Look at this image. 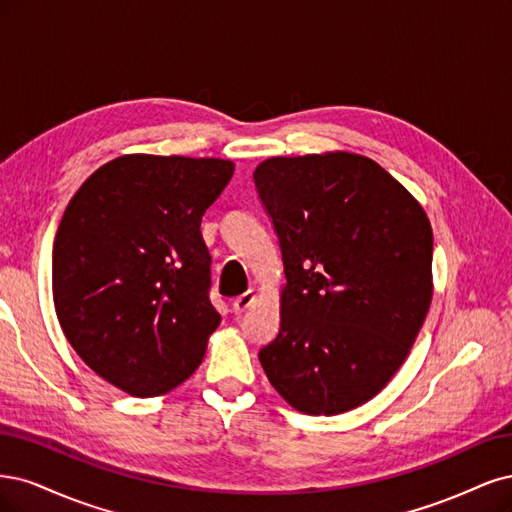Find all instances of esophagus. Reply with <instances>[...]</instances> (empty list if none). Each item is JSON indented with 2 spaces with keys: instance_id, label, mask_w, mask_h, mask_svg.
<instances>
[{
  "instance_id": "1",
  "label": "esophagus",
  "mask_w": 512,
  "mask_h": 512,
  "mask_svg": "<svg viewBox=\"0 0 512 512\" xmlns=\"http://www.w3.org/2000/svg\"><path fill=\"white\" fill-rule=\"evenodd\" d=\"M257 300V295L253 293V291H246V293H242L240 298H236L234 302H232V310L236 312V315H242V312L249 308L253 302Z\"/></svg>"
}]
</instances>
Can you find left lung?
<instances>
[{"instance_id":"obj_1","label":"left lung","mask_w":512,"mask_h":512,"mask_svg":"<svg viewBox=\"0 0 512 512\" xmlns=\"http://www.w3.org/2000/svg\"><path fill=\"white\" fill-rule=\"evenodd\" d=\"M287 283L261 368L291 408L340 415L372 400L415 344L434 295L423 206L370 157H270L253 172Z\"/></svg>"}]
</instances>
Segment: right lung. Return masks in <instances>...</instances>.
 Returning <instances> with one entry per match:
<instances>
[{
	"label": "right lung",
	"instance_id": "1",
	"mask_svg": "<svg viewBox=\"0 0 512 512\" xmlns=\"http://www.w3.org/2000/svg\"><path fill=\"white\" fill-rule=\"evenodd\" d=\"M234 174L217 157L121 155L74 193L53 246V302L78 357L155 398L200 368L221 315L200 225Z\"/></svg>",
	"mask_w": 512,
	"mask_h": 512
}]
</instances>
